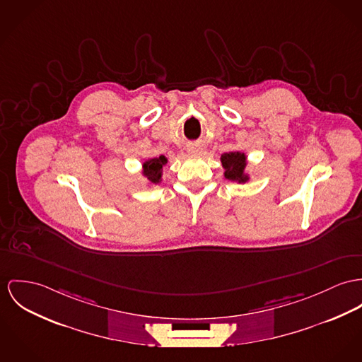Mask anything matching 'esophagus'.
<instances>
[{"label": "esophagus", "mask_w": 362, "mask_h": 362, "mask_svg": "<svg viewBox=\"0 0 362 362\" xmlns=\"http://www.w3.org/2000/svg\"><path fill=\"white\" fill-rule=\"evenodd\" d=\"M189 153H192V154H199V148L198 147H189Z\"/></svg>", "instance_id": "1"}]
</instances>
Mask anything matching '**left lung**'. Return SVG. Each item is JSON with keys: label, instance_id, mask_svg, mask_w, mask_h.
<instances>
[{"label": "left lung", "instance_id": "8db88e82", "mask_svg": "<svg viewBox=\"0 0 362 362\" xmlns=\"http://www.w3.org/2000/svg\"><path fill=\"white\" fill-rule=\"evenodd\" d=\"M222 164L226 172L224 176L228 180H238V182H247L248 177L244 175L245 168V156L240 151H231L224 153L222 156Z\"/></svg>", "mask_w": 362, "mask_h": 362}]
</instances>
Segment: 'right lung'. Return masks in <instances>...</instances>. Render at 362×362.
<instances>
[{"label": "right lung", "instance_id": "1", "mask_svg": "<svg viewBox=\"0 0 362 362\" xmlns=\"http://www.w3.org/2000/svg\"><path fill=\"white\" fill-rule=\"evenodd\" d=\"M167 164V158L160 156L157 158H151L143 164V173L151 183H158L161 179V169Z\"/></svg>", "mask_w": 362, "mask_h": 362}]
</instances>
